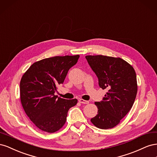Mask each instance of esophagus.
Wrapping results in <instances>:
<instances>
[{"label":"esophagus","instance_id":"1","mask_svg":"<svg viewBox=\"0 0 157 157\" xmlns=\"http://www.w3.org/2000/svg\"><path fill=\"white\" fill-rule=\"evenodd\" d=\"M78 101L80 103H83V104H88L89 102L88 101H86V100H84V99H80Z\"/></svg>","mask_w":157,"mask_h":157}]
</instances>
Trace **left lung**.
Listing matches in <instances>:
<instances>
[{"mask_svg": "<svg viewBox=\"0 0 157 157\" xmlns=\"http://www.w3.org/2000/svg\"><path fill=\"white\" fill-rule=\"evenodd\" d=\"M89 65L96 75L98 84L108 91L100 101L95 102L98 115L91 122L101 129L116 126L132 107L137 86L136 72L121 58L105 56H86Z\"/></svg>", "mask_w": 157, "mask_h": 157, "instance_id": "obj_1", "label": "left lung"}]
</instances>
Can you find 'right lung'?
<instances>
[{"instance_id": "add662e5", "label": "right lung", "mask_w": 157, "mask_h": 157, "mask_svg": "<svg viewBox=\"0 0 157 157\" xmlns=\"http://www.w3.org/2000/svg\"><path fill=\"white\" fill-rule=\"evenodd\" d=\"M79 55L55 56L33 63L20 82V99L30 120L42 131L53 133L66 122L69 109L77 99L55 96L69 70L77 63Z\"/></svg>"}]
</instances>
